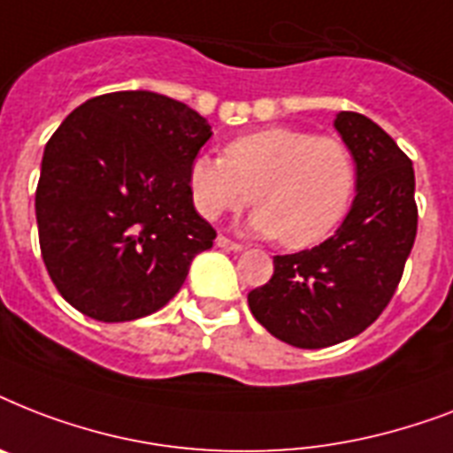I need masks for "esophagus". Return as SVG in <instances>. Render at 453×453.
I'll use <instances>...</instances> for the list:
<instances>
[{"label":"esophagus","instance_id":"1","mask_svg":"<svg viewBox=\"0 0 453 453\" xmlns=\"http://www.w3.org/2000/svg\"><path fill=\"white\" fill-rule=\"evenodd\" d=\"M216 244H219L220 249H226V251H242V244L240 242H233V240H227L226 234H219V237H216Z\"/></svg>","mask_w":453,"mask_h":453}]
</instances>
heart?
I'll use <instances>...</instances> for the list:
<instances>
[{
  "mask_svg": "<svg viewBox=\"0 0 453 453\" xmlns=\"http://www.w3.org/2000/svg\"><path fill=\"white\" fill-rule=\"evenodd\" d=\"M188 188L206 220L256 211L249 227L277 237L287 249H308L329 237L357 192V162L338 136H315L294 127H268L233 138L220 157L197 155Z\"/></svg>",
  "mask_w": 453,
  "mask_h": 453,
  "instance_id": "obj_1",
  "label": "heart"
}]
</instances>
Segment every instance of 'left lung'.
Listing matches in <instances>:
<instances>
[{
    "instance_id": "obj_1",
    "label": "left lung",
    "mask_w": 453,
    "mask_h": 453,
    "mask_svg": "<svg viewBox=\"0 0 453 453\" xmlns=\"http://www.w3.org/2000/svg\"><path fill=\"white\" fill-rule=\"evenodd\" d=\"M336 131L357 162V195L319 247L275 256L268 284L249 291L251 315L296 348H329L379 319L404 273L418 226L414 166L379 124L338 112Z\"/></svg>"
}]
</instances>
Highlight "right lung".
Returning <instances> with one entry per match:
<instances>
[{"label":"right lung","instance_id":"right-lung-1","mask_svg":"<svg viewBox=\"0 0 453 453\" xmlns=\"http://www.w3.org/2000/svg\"><path fill=\"white\" fill-rule=\"evenodd\" d=\"M204 117L152 91L81 103L49 138L35 211L51 282L81 315L129 322L164 308L216 230L192 204L188 169Z\"/></svg>","mask_w":453,"mask_h":453}]
</instances>
